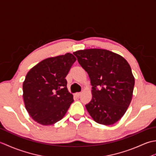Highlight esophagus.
Returning a JSON list of instances; mask_svg holds the SVG:
<instances>
[{
	"label": "esophagus",
	"instance_id": "obj_1",
	"mask_svg": "<svg viewBox=\"0 0 156 156\" xmlns=\"http://www.w3.org/2000/svg\"><path fill=\"white\" fill-rule=\"evenodd\" d=\"M80 95H81V92H76V93L75 94V96L76 97H80Z\"/></svg>",
	"mask_w": 156,
	"mask_h": 156
}]
</instances>
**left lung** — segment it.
Wrapping results in <instances>:
<instances>
[{
	"instance_id": "left-lung-1",
	"label": "left lung",
	"mask_w": 156,
	"mask_h": 156,
	"mask_svg": "<svg viewBox=\"0 0 156 156\" xmlns=\"http://www.w3.org/2000/svg\"><path fill=\"white\" fill-rule=\"evenodd\" d=\"M87 72L92 98L86 105L97 122L111 125L124 115L131 103L135 78L127 60L107 49H87L74 52Z\"/></svg>"
}]
</instances>
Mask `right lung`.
I'll return each mask as SVG.
<instances>
[{
  "mask_svg": "<svg viewBox=\"0 0 156 156\" xmlns=\"http://www.w3.org/2000/svg\"><path fill=\"white\" fill-rule=\"evenodd\" d=\"M76 60L70 53L49 58L26 75L23 84L25 108L38 123L51 125L60 121L74 101L66 77Z\"/></svg>",
  "mask_w": 156,
  "mask_h": 156,
  "instance_id": "right-lung-1",
  "label": "right lung"
}]
</instances>
